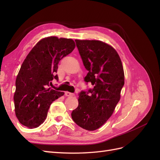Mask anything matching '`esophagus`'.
I'll return each instance as SVG.
<instances>
[{"label": "esophagus", "mask_w": 160, "mask_h": 160, "mask_svg": "<svg viewBox=\"0 0 160 160\" xmlns=\"http://www.w3.org/2000/svg\"><path fill=\"white\" fill-rule=\"evenodd\" d=\"M64 95H65L66 96H68V97H71V96H74L73 93H70V92H69V91H66V92L64 93Z\"/></svg>", "instance_id": "esophagus-1"}]
</instances>
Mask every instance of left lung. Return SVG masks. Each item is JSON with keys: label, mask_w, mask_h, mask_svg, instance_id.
<instances>
[{"label": "left lung", "mask_w": 160, "mask_h": 160, "mask_svg": "<svg viewBox=\"0 0 160 160\" xmlns=\"http://www.w3.org/2000/svg\"><path fill=\"white\" fill-rule=\"evenodd\" d=\"M86 69L84 78L93 89L79 93L78 107L71 113L77 125L87 131L102 126L113 114L124 84L122 61L116 51L100 40H76Z\"/></svg>", "instance_id": "1"}]
</instances>
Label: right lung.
<instances>
[{"label":"right lung","mask_w":160,"mask_h":160,"mask_svg":"<svg viewBox=\"0 0 160 160\" xmlns=\"http://www.w3.org/2000/svg\"><path fill=\"white\" fill-rule=\"evenodd\" d=\"M75 47L72 39L47 37L27 56L16 77L13 96L16 115L22 125L30 128L39 127L47 118L51 104L64 95L51 89L49 84L58 80V64Z\"/></svg>","instance_id":"right-lung-1"}]
</instances>
